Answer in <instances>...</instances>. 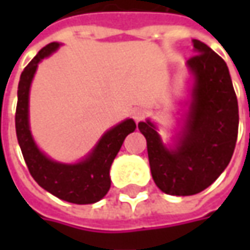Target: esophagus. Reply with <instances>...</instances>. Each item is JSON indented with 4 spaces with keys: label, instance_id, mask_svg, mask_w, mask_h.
<instances>
[{
    "label": "esophagus",
    "instance_id": "obj_1",
    "mask_svg": "<svg viewBox=\"0 0 250 250\" xmlns=\"http://www.w3.org/2000/svg\"><path fill=\"white\" fill-rule=\"evenodd\" d=\"M145 115H146V111L143 110V108H139V107H136V108H133L132 110V117H133V120L136 121V122H139L145 118Z\"/></svg>",
    "mask_w": 250,
    "mask_h": 250
}]
</instances>
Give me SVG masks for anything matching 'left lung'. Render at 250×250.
Wrapping results in <instances>:
<instances>
[{
  "instance_id": "8db88e82",
  "label": "left lung",
  "mask_w": 250,
  "mask_h": 250,
  "mask_svg": "<svg viewBox=\"0 0 250 250\" xmlns=\"http://www.w3.org/2000/svg\"><path fill=\"white\" fill-rule=\"evenodd\" d=\"M187 62L192 86L182 126L172 145H164L154 122L138 128L147 142L150 171L167 195L190 196L210 187L229 164L238 136V101L224 60L208 45L192 40Z\"/></svg>"
}]
</instances>
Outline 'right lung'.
<instances>
[{
  "mask_svg": "<svg viewBox=\"0 0 250 250\" xmlns=\"http://www.w3.org/2000/svg\"><path fill=\"white\" fill-rule=\"evenodd\" d=\"M60 43L43 47L21 75L15 128L26 166L34 181L61 200L75 205H90L101 200L110 190V168L125 138L136 129L132 118L104 132L97 145L81 161L66 164L45 156L34 142L29 124V93L39 63L60 48Z\"/></svg>",
  "mask_w": 250,
  "mask_h": 250,
  "instance_id": "right-lung-1",
  "label": "right lung"
}]
</instances>
